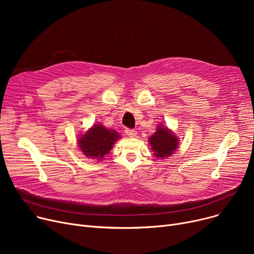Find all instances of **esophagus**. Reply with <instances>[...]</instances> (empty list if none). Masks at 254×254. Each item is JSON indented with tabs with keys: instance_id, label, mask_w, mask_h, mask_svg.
<instances>
[{
	"instance_id": "obj_1",
	"label": "esophagus",
	"mask_w": 254,
	"mask_h": 254,
	"mask_svg": "<svg viewBox=\"0 0 254 254\" xmlns=\"http://www.w3.org/2000/svg\"><path fill=\"white\" fill-rule=\"evenodd\" d=\"M126 132L128 137H135L137 135V131L135 129H130V128H127Z\"/></svg>"
}]
</instances>
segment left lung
Segmentation results:
<instances>
[{
	"label": "left lung",
	"mask_w": 254,
	"mask_h": 254,
	"mask_svg": "<svg viewBox=\"0 0 254 254\" xmlns=\"http://www.w3.org/2000/svg\"><path fill=\"white\" fill-rule=\"evenodd\" d=\"M153 155L155 157L165 158L172 155L176 151L179 145V140L177 136L163 125H158L156 131L149 137L148 140Z\"/></svg>",
	"instance_id": "8db88e82"
}]
</instances>
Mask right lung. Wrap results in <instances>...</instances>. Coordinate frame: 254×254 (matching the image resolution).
Returning <instances> with one entry per match:
<instances>
[{"instance_id":"1","label":"right lung","mask_w":254,"mask_h":254,"mask_svg":"<svg viewBox=\"0 0 254 254\" xmlns=\"http://www.w3.org/2000/svg\"><path fill=\"white\" fill-rule=\"evenodd\" d=\"M118 139H120V135L116 130L98 124L93 125L85 134L79 137L78 146L86 157L103 161L104 156L110 152Z\"/></svg>"}]
</instances>
